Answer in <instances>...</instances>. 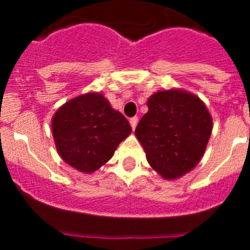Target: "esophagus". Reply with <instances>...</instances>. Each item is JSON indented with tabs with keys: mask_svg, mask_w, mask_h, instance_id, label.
<instances>
[{
	"mask_svg": "<svg viewBox=\"0 0 250 250\" xmlns=\"http://www.w3.org/2000/svg\"><path fill=\"white\" fill-rule=\"evenodd\" d=\"M138 121H139V118H131L130 119V125H131V127H132V130H135V127H136V125H138Z\"/></svg>",
	"mask_w": 250,
	"mask_h": 250,
	"instance_id": "esophagus-1",
	"label": "esophagus"
}]
</instances>
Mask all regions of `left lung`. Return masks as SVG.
<instances>
[{
	"label": "left lung",
	"mask_w": 250,
	"mask_h": 250,
	"mask_svg": "<svg viewBox=\"0 0 250 250\" xmlns=\"http://www.w3.org/2000/svg\"><path fill=\"white\" fill-rule=\"evenodd\" d=\"M135 135L150 167L165 180L182 178L202 160L213 119L196 95L182 89L154 92Z\"/></svg>",
	"instance_id": "left-lung-1"
}]
</instances>
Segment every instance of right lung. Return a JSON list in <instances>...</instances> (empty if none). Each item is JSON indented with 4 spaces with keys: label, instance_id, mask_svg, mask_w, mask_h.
Here are the masks:
<instances>
[{
    "label": "right lung",
    "instance_id": "obj_1",
    "mask_svg": "<svg viewBox=\"0 0 250 250\" xmlns=\"http://www.w3.org/2000/svg\"><path fill=\"white\" fill-rule=\"evenodd\" d=\"M59 155L81 173L106 164L121 141L131 134L126 118L112 109L100 92L79 95L60 106L51 121Z\"/></svg>",
    "mask_w": 250,
    "mask_h": 250
}]
</instances>
